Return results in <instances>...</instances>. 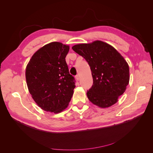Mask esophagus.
I'll use <instances>...</instances> for the list:
<instances>
[{
    "instance_id": "esophagus-1",
    "label": "esophagus",
    "mask_w": 153,
    "mask_h": 153,
    "mask_svg": "<svg viewBox=\"0 0 153 153\" xmlns=\"http://www.w3.org/2000/svg\"><path fill=\"white\" fill-rule=\"evenodd\" d=\"M75 78H76V80H77V81L80 80V78L79 75H76V76H75Z\"/></svg>"
}]
</instances>
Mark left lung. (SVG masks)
I'll return each mask as SVG.
<instances>
[{
    "label": "left lung",
    "mask_w": 153,
    "mask_h": 153,
    "mask_svg": "<svg viewBox=\"0 0 153 153\" xmlns=\"http://www.w3.org/2000/svg\"><path fill=\"white\" fill-rule=\"evenodd\" d=\"M90 66L93 84L87 91L91 102L101 108L112 106L126 91L129 80L128 64L112 46L101 41L73 46Z\"/></svg>",
    "instance_id": "1"
}]
</instances>
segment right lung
Listing matches in <instances>:
<instances>
[{
    "instance_id": "right-lung-1",
    "label": "right lung",
    "mask_w": 153,
    "mask_h": 153,
    "mask_svg": "<svg viewBox=\"0 0 153 153\" xmlns=\"http://www.w3.org/2000/svg\"><path fill=\"white\" fill-rule=\"evenodd\" d=\"M69 47L59 42L45 45L32 55L25 71L30 94L47 112L65 109L73 94L75 80L69 74L66 57Z\"/></svg>"
}]
</instances>
